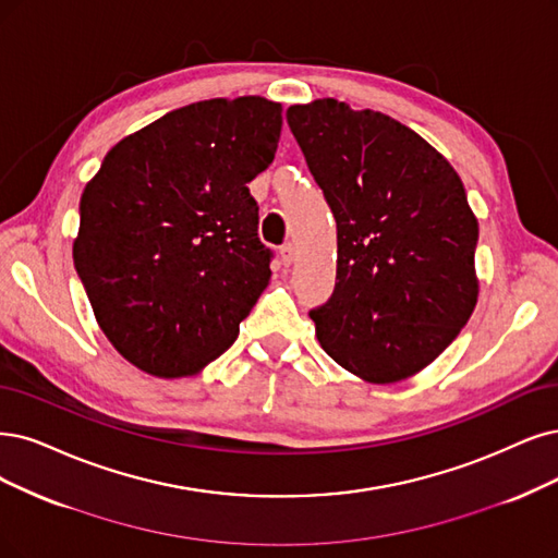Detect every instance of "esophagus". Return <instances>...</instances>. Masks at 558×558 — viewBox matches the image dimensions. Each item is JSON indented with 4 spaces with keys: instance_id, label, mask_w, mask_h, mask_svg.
I'll return each instance as SVG.
<instances>
[{
    "instance_id": "esophagus-1",
    "label": "esophagus",
    "mask_w": 558,
    "mask_h": 558,
    "mask_svg": "<svg viewBox=\"0 0 558 558\" xmlns=\"http://www.w3.org/2000/svg\"><path fill=\"white\" fill-rule=\"evenodd\" d=\"M294 257H296L294 245H292V243H284V245L280 247V262H282L284 266H290V264L294 262Z\"/></svg>"
}]
</instances>
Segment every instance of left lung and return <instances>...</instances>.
I'll return each instance as SVG.
<instances>
[{"mask_svg":"<svg viewBox=\"0 0 558 558\" xmlns=\"http://www.w3.org/2000/svg\"><path fill=\"white\" fill-rule=\"evenodd\" d=\"M287 123L338 225L317 340L365 381L411 377L458 338L478 299V222L450 162L404 123L322 98Z\"/></svg>","mask_w":558,"mask_h":558,"instance_id":"left-lung-1","label":"left lung"}]
</instances>
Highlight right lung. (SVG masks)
<instances>
[{
  "label": "right lung",
  "mask_w": 558,
  "mask_h": 558,
  "mask_svg": "<svg viewBox=\"0 0 558 558\" xmlns=\"http://www.w3.org/2000/svg\"><path fill=\"white\" fill-rule=\"evenodd\" d=\"M280 102L211 98L123 137L80 199L75 271L117 352L195 375L239 336L271 278L247 189L271 165Z\"/></svg>",
  "instance_id": "right-lung-1"
}]
</instances>
